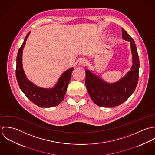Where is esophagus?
Returning a JSON list of instances; mask_svg holds the SVG:
<instances>
[{
	"instance_id": "esophagus-1",
	"label": "esophagus",
	"mask_w": 155,
	"mask_h": 155,
	"mask_svg": "<svg viewBox=\"0 0 155 155\" xmlns=\"http://www.w3.org/2000/svg\"><path fill=\"white\" fill-rule=\"evenodd\" d=\"M87 64V60L86 59H81L79 61V65L81 66L84 67Z\"/></svg>"
}]
</instances>
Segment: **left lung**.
I'll use <instances>...</instances> for the list:
<instances>
[{
    "label": "left lung",
    "mask_w": 155,
    "mask_h": 155,
    "mask_svg": "<svg viewBox=\"0 0 155 155\" xmlns=\"http://www.w3.org/2000/svg\"><path fill=\"white\" fill-rule=\"evenodd\" d=\"M122 39L130 42L133 66L120 80L108 83L91 71L86 70L85 85L93 102L103 107H115L125 102L136 88L139 76L140 62L137 49L133 38L123 28Z\"/></svg>",
    "instance_id": "1"
}]
</instances>
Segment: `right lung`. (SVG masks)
Here are the masks:
<instances>
[{"label": "right lung", "instance_id": "right-lung-1", "mask_svg": "<svg viewBox=\"0 0 155 155\" xmlns=\"http://www.w3.org/2000/svg\"><path fill=\"white\" fill-rule=\"evenodd\" d=\"M30 33V32L25 36L17 57L16 78L18 85L25 96L38 106L44 108L55 107L64 100L74 68L71 67L66 70L52 88H41L32 83L27 78L22 63L23 48Z\"/></svg>", "mask_w": 155, "mask_h": 155}]
</instances>
